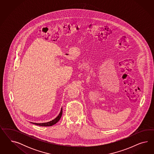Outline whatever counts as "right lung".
<instances>
[{
	"label": "right lung",
	"mask_w": 154,
	"mask_h": 154,
	"mask_svg": "<svg viewBox=\"0 0 154 154\" xmlns=\"http://www.w3.org/2000/svg\"><path fill=\"white\" fill-rule=\"evenodd\" d=\"M62 113H63V109L61 108L59 115L57 116L56 117L55 119L52 120V121H49V122H44V123H34V122H32V123H33V124H35V125H39V126H52L53 125L55 124L58 121H59V120L60 119L61 117L62 116Z\"/></svg>",
	"instance_id": "1"
}]
</instances>
